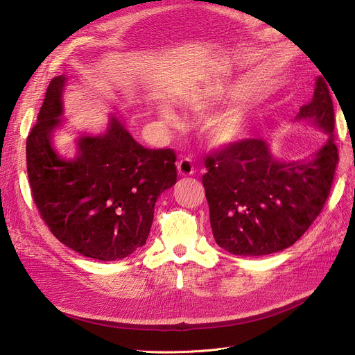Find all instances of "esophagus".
I'll use <instances>...</instances> for the list:
<instances>
[{
    "mask_svg": "<svg viewBox=\"0 0 355 355\" xmlns=\"http://www.w3.org/2000/svg\"><path fill=\"white\" fill-rule=\"evenodd\" d=\"M178 172L180 176H191L193 175V163L191 159L185 157L178 162Z\"/></svg>",
    "mask_w": 355,
    "mask_h": 355,
    "instance_id": "1",
    "label": "esophagus"
}]
</instances>
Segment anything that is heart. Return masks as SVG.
<instances>
[{"label":"heart","mask_w":355,"mask_h":355,"mask_svg":"<svg viewBox=\"0 0 355 355\" xmlns=\"http://www.w3.org/2000/svg\"><path fill=\"white\" fill-rule=\"evenodd\" d=\"M191 107L196 113H205L208 105L202 98L191 101ZM162 116L166 122L179 125L180 119L178 113L168 106L162 107ZM249 130V116L246 110H232L214 119L209 125L208 138L209 143L216 147H230L242 141Z\"/></svg>","instance_id":"b5f03b06"}]
</instances>
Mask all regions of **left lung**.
<instances>
[{"mask_svg": "<svg viewBox=\"0 0 355 355\" xmlns=\"http://www.w3.org/2000/svg\"><path fill=\"white\" fill-rule=\"evenodd\" d=\"M295 121H309L329 134L326 144L307 159L278 162L266 141L254 138L207 155L202 183L211 229L227 252L262 257L287 249L320 214L339 159L334 103L322 77Z\"/></svg>", "mask_w": 355, "mask_h": 355, "instance_id": "obj_1", "label": "left lung"}]
</instances>
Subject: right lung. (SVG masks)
Returning a JSON list of instances; mask_svg holds the SVG:
<instances>
[{"label": "right lung", "instance_id": "right-lung-1", "mask_svg": "<svg viewBox=\"0 0 355 355\" xmlns=\"http://www.w3.org/2000/svg\"><path fill=\"white\" fill-rule=\"evenodd\" d=\"M65 81L64 76L52 78L27 137L33 201L65 246L98 261L122 259L146 245L155 201L176 183V154L144 148L110 116L105 134L78 138L74 160L61 159L52 132L62 121Z\"/></svg>", "mask_w": 355, "mask_h": 355}]
</instances>
